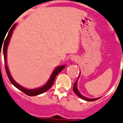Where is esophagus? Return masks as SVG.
I'll use <instances>...</instances> for the list:
<instances>
[{"mask_svg":"<svg viewBox=\"0 0 123 123\" xmlns=\"http://www.w3.org/2000/svg\"><path fill=\"white\" fill-rule=\"evenodd\" d=\"M75 56H72V58H71V60H73V61H75Z\"/></svg>","mask_w":123,"mask_h":123,"instance_id":"obj_1","label":"esophagus"}]
</instances>
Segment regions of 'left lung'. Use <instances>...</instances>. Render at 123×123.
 Instances as JSON below:
<instances>
[{
	"label": "left lung",
	"instance_id": "left-lung-1",
	"mask_svg": "<svg viewBox=\"0 0 123 123\" xmlns=\"http://www.w3.org/2000/svg\"><path fill=\"white\" fill-rule=\"evenodd\" d=\"M79 76H80V75H79ZM77 80L74 83L73 90H74V92H75V94H77L79 97H80L81 99H84V100H87V101H94V100H96L99 99V98H96V99H89V98H87V97L83 96L82 94H80V93L79 92V91H78L77 86Z\"/></svg>",
	"mask_w": 123,
	"mask_h": 123
}]
</instances>
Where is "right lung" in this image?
Listing matches in <instances>:
<instances>
[{"instance_id":"add662e5","label":"right lung","mask_w":123,"mask_h":123,"mask_svg":"<svg viewBox=\"0 0 123 123\" xmlns=\"http://www.w3.org/2000/svg\"><path fill=\"white\" fill-rule=\"evenodd\" d=\"M16 24H14L13 26L11 27V29H10V31H9V33H8L7 36L6 37V39H5L4 43V48H3V53H4V64H5V68H6V73H7V77L9 78V80L11 81V82L12 83V84H13L16 88H18V89L21 90V91H23L24 94H26V95L29 96H37V95H39V94H41L43 93H44V92L47 91L48 90H49L51 88V87L53 86V84H54L55 79L57 75L58 74L60 73L63 70V69L65 67V65H62L59 66L58 67L56 68L53 71V72L52 73L51 75L50 78L48 80V81L47 82V83L44 85V86H43L41 88H38V89H27L24 88V87L21 86L19 84H18V83H16L15 81H14V79H12V76L11 75V74L9 72V69H8L7 66V63H6V58H7V46L9 44V41H10V38H11V36H12V32L14 31V28L16 27ZM1 48V46H0Z\"/></svg>"}]
</instances>
